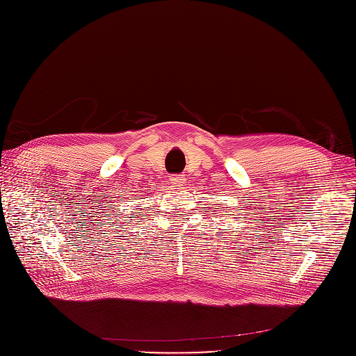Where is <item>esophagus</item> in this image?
<instances>
[{"label":"esophagus","instance_id":"obj_1","mask_svg":"<svg viewBox=\"0 0 356 356\" xmlns=\"http://www.w3.org/2000/svg\"><path fill=\"white\" fill-rule=\"evenodd\" d=\"M170 182L175 186H182L186 182V177L184 175H172Z\"/></svg>","mask_w":356,"mask_h":356}]
</instances>
